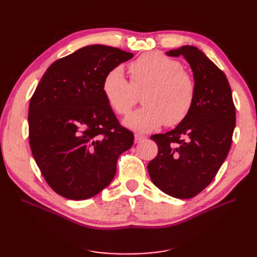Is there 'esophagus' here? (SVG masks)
Instances as JSON below:
<instances>
[{"instance_id":"esophagus-1","label":"esophagus","mask_w":257,"mask_h":257,"mask_svg":"<svg viewBox=\"0 0 257 257\" xmlns=\"http://www.w3.org/2000/svg\"><path fill=\"white\" fill-rule=\"evenodd\" d=\"M147 137L144 135H139V134H135V144H139L142 143L143 141H145Z\"/></svg>"}]
</instances>
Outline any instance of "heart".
Instances as JSON below:
<instances>
[{"label": "heart", "mask_w": 257, "mask_h": 257, "mask_svg": "<svg viewBox=\"0 0 257 257\" xmlns=\"http://www.w3.org/2000/svg\"><path fill=\"white\" fill-rule=\"evenodd\" d=\"M131 82L121 67L108 72L103 93L111 109L121 115L130 113L137 102V93L145 92L141 109L123 121L127 128L148 133L166 122L177 125L190 113L196 87L180 62L159 52L145 53L128 65Z\"/></svg>", "instance_id": "b5f03b06"}]
</instances>
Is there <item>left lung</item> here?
Instances as JSON below:
<instances>
[{
    "mask_svg": "<svg viewBox=\"0 0 257 257\" xmlns=\"http://www.w3.org/2000/svg\"><path fill=\"white\" fill-rule=\"evenodd\" d=\"M190 64L196 93L188 116L165 134L151 136L159 147L148 172L155 186L176 198H192L211 183L230 149L236 110L226 76L194 46L166 52Z\"/></svg>",
    "mask_w": 257,
    "mask_h": 257,
    "instance_id": "left-lung-1",
    "label": "left lung"
}]
</instances>
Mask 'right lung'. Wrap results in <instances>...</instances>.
Masks as SVG:
<instances>
[{"mask_svg":"<svg viewBox=\"0 0 257 257\" xmlns=\"http://www.w3.org/2000/svg\"><path fill=\"white\" fill-rule=\"evenodd\" d=\"M134 54L91 45L48 67L29 106V138L46 182L59 195L81 200L109 184L119 155L134 135L120 125L103 93L108 72Z\"/></svg>","mask_w":257,"mask_h":257,"instance_id":"1","label":"right lung"}]
</instances>
